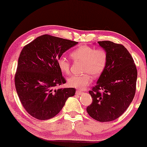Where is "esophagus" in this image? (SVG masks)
<instances>
[{
    "label": "esophagus",
    "mask_w": 147,
    "mask_h": 147,
    "mask_svg": "<svg viewBox=\"0 0 147 147\" xmlns=\"http://www.w3.org/2000/svg\"><path fill=\"white\" fill-rule=\"evenodd\" d=\"M76 94H78V95H81V94H83V91H81V90H77Z\"/></svg>",
    "instance_id": "esophagus-1"
}]
</instances>
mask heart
<instances>
[{
    "label": "heart",
    "instance_id": "obj_1",
    "mask_svg": "<svg viewBox=\"0 0 147 147\" xmlns=\"http://www.w3.org/2000/svg\"><path fill=\"white\" fill-rule=\"evenodd\" d=\"M71 57L76 61L84 63L82 76H72L68 79V85L71 87L83 89L90 83L91 76L98 78L101 75L107 63V53L103 49H96L88 45H81L72 51ZM57 65L62 73L68 74L70 71V63L64 57L57 60Z\"/></svg>",
    "mask_w": 147,
    "mask_h": 147
}]
</instances>
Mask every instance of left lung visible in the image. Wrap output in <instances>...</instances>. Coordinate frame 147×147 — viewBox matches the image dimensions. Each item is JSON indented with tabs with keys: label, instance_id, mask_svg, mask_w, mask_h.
<instances>
[{
	"label": "left lung",
	"instance_id": "obj_1",
	"mask_svg": "<svg viewBox=\"0 0 147 147\" xmlns=\"http://www.w3.org/2000/svg\"><path fill=\"white\" fill-rule=\"evenodd\" d=\"M98 44L106 52L107 63L96 86L89 91L92 102L86 111L96 121L109 122L121 117L133 100L138 71L123 45L110 41Z\"/></svg>",
	"mask_w": 147,
	"mask_h": 147
}]
</instances>
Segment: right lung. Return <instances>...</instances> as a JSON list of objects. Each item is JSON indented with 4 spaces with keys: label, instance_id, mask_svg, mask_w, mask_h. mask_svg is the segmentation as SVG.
Listing matches in <instances>:
<instances>
[{
    "label": "right lung",
    "instance_id": "1",
    "mask_svg": "<svg viewBox=\"0 0 147 147\" xmlns=\"http://www.w3.org/2000/svg\"><path fill=\"white\" fill-rule=\"evenodd\" d=\"M78 42L48 34L36 38L23 48L15 76L20 102L31 116L47 120L59 113L74 88H56L66 83L57 60Z\"/></svg>",
    "mask_w": 147,
    "mask_h": 147
}]
</instances>
